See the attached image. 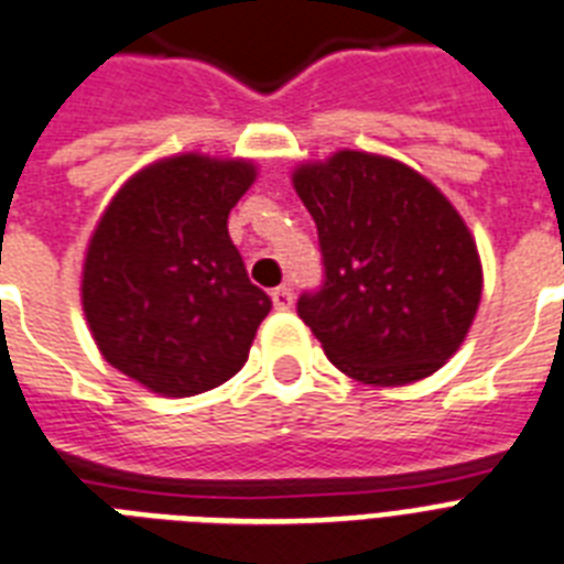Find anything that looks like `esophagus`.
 I'll list each match as a JSON object with an SVG mask.
<instances>
[{"mask_svg":"<svg viewBox=\"0 0 564 564\" xmlns=\"http://www.w3.org/2000/svg\"><path fill=\"white\" fill-rule=\"evenodd\" d=\"M292 290L290 286H278V290H272V304L274 310H290L292 306Z\"/></svg>","mask_w":564,"mask_h":564,"instance_id":"esophagus-1","label":"esophagus"}]
</instances>
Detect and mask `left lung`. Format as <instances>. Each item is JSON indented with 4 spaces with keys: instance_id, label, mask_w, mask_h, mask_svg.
I'll return each instance as SVG.
<instances>
[{
    "instance_id": "1",
    "label": "left lung",
    "mask_w": 564,
    "mask_h": 564,
    "mask_svg": "<svg viewBox=\"0 0 564 564\" xmlns=\"http://www.w3.org/2000/svg\"><path fill=\"white\" fill-rule=\"evenodd\" d=\"M324 286L297 315L341 373L373 388L432 377L464 345L484 290L475 237L455 205L409 164L338 150L297 164Z\"/></svg>"
}]
</instances>
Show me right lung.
Returning a JSON list of instances; mask_svg holds the SVG:
<instances>
[{"label":"right lung","instance_id":"obj_1","mask_svg":"<svg viewBox=\"0 0 564 564\" xmlns=\"http://www.w3.org/2000/svg\"><path fill=\"white\" fill-rule=\"evenodd\" d=\"M249 159L178 153L132 173L91 231L80 301L100 356L162 397L235 377L272 310L228 237Z\"/></svg>","mask_w":564,"mask_h":564}]
</instances>
